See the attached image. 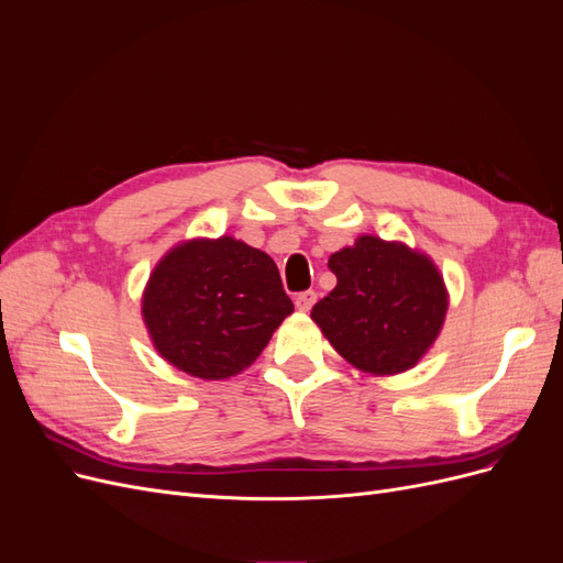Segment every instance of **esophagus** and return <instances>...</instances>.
<instances>
[{
	"instance_id": "esophagus-1",
	"label": "esophagus",
	"mask_w": 563,
	"mask_h": 563,
	"mask_svg": "<svg viewBox=\"0 0 563 563\" xmlns=\"http://www.w3.org/2000/svg\"><path fill=\"white\" fill-rule=\"evenodd\" d=\"M314 300H317V294H314V291H302V294L296 296V308H298L300 312H310Z\"/></svg>"
}]
</instances>
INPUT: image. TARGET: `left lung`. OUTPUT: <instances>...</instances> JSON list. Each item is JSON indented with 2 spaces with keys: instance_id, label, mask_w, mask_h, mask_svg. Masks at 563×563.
<instances>
[{
  "instance_id": "1",
  "label": "left lung",
  "mask_w": 563,
  "mask_h": 563,
  "mask_svg": "<svg viewBox=\"0 0 563 563\" xmlns=\"http://www.w3.org/2000/svg\"><path fill=\"white\" fill-rule=\"evenodd\" d=\"M338 284L312 308V319L354 368L395 376L432 347L449 310L444 277L428 255L401 242L362 234L335 251Z\"/></svg>"
}]
</instances>
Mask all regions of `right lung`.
<instances>
[{
    "label": "right lung",
    "instance_id": "1",
    "mask_svg": "<svg viewBox=\"0 0 563 563\" xmlns=\"http://www.w3.org/2000/svg\"><path fill=\"white\" fill-rule=\"evenodd\" d=\"M291 312L275 261L232 236L174 246L143 294L152 345L168 364L203 380L251 366Z\"/></svg>",
    "mask_w": 563,
    "mask_h": 563
}]
</instances>
